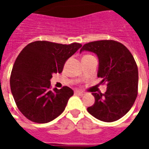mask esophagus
<instances>
[{
    "instance_id": "esophagus-1",
    "label": "esophagus",
    "mask_w": 149,
    "mask_h": 149,
    "mask_svg": "<svg viewBox=\"0 0 149 149\" xmlns=\"http://www.w3.org/2000/svg\"><path fill=\"white\" fill-rule=\"evenodd\" d=\"M75 93L77 94V95H80V96H83V95L84 94V93L81 90H76L75 91Z\"/></svg>"
}]
</instances>
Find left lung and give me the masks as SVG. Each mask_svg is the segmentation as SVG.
<instances>
[{
    "label": "left lung",
    "mask_w": 149,
    "mask_h": 149,
    "mask_svg": "<svg viewBox=\"0 0 149 149\" xmlns=\"http://www.w3.org/2000/svg\"><path fill=\"white\" fill-rule=\"evenodd\" d=\"M84 51L97 56V77L102 78L100 83H107L105 93H93L95 103L88 108V112L101 121H116L131 109L136 99L137 65L129 50L112 40L85 44L80 52Z\"/></svg>",
    "instance_id": "left-lung-1"
}]
</instances>
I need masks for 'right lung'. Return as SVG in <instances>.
Masks as SVG:
<instances>
[{"instance_id": "obj_1", "label": "right lung", "mask_w": 149, "mask_h": 149, "mask_svg": "<svg viewBox=\"0 0 149 149\" xmlns=\"http://www.w3.org/2000/svg\"><path fill=\"white\" fill-rule=\"evenodd\" d=\"M81 46L39 40L22 49L12 69L10 88L17 106L26 118L44 124L64 112L73 91L67 86L51 91L50 79L53 73L63 71L66 61Z\"/></svg>"}]
</instances>
